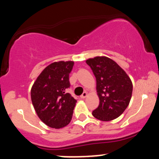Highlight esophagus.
Listing matches in <instances>:
<instances>
[{
	"label": "esophagus",
	"mask_w": 159,
	"mask_h": 159,
	"mask_svg": "<svg viewBox=\"0 0 159 159\" xmlns=\"http://www.w3.org/2000/svg\"><path fill=\"white\" fill-rule=\"evenodd\" d=\"M87 95H88V94H87L86 92H84V93H83L81 95L80 98H86V97H87Z\"/></svg>",
	"instance_id": "1"
}]
</instances>
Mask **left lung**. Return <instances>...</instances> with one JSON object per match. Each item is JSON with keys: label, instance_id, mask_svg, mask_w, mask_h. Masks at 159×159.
I'll return each instance as SVG.
<instances>
[{"label": "left lung", "instance_id": "1", "mask_svg": "<svg viewBox=\"0 0 159 159\" xmlns=\"http://www.w3.org/2000/svg\"><path fill=\"white\" fill-rule=\"evenodd\" d=\"M86 62L96 78V90L100 101L93 115L102 121L116 119L125 111L131 99V80L115 61L107 57H95Z\"/></svg>", "mask_w": 159, "mask_h": 159}]
</instances>
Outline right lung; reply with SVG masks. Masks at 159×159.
Masks as SVG:
<instances>
[{
    "instance_id": "add662e5",
    "label": "right lung",
    "mask_w": 159,
    "mask_h": 159,
    "mask_svg": "<svg viewBox=\"0 0 159 159\" xmlns=\"http://www.w3.org/2000/svg\"><path fill=\"white\" fill-rule=\"evenodd\" d=\"M73 61L49 64L37 77L31 89V99L38 117L47 126L60 129L72 119L76 100L66 93L70 86L69 74Z\"/></svg>"
}]
</instances>
